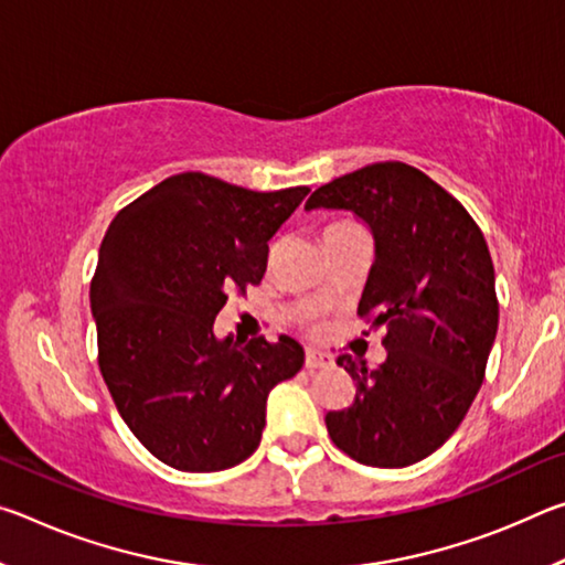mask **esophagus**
<instances>
[{"instance_id": "obj_1", "label": "esophagus", "mask_w": 565, "mask_h": 565, "mask_svg": "<svg viewBox=\"0 0 565 565\" xmlns=\"http://www.w3.org/2000/svg\"><path fill=\"white\" fill-rule=\"evenodd\" d=\"M333 366V356L317 349H306V369H329Z\"/></svg>"}]
</instances>
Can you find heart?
Returning <instances> with one entry per match:
<instances>
[{
	"label": "heart",
	"mask_w": 565,
	"mask_h": 565,
	"mask_svg": "<svg viewBox=\"0 0 565 565\" xmlns=\"http://www.w3.org/2000/svg\"><path fill=\"white\" fill-rule=\"evenodd\" d=\"M343 226H351L349 222H337V224H329L327 232H333V228H343Z\"/></svg>",
	"instance_id": "obj_1"
}]
</instances>
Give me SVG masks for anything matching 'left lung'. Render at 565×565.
Listing matches in <instances>:
<instances>
[{"label": "left lung", "instance_id": "obj_1", "mask_svg": "<svg viewBox=\"0 0 565 565\" xmlns=\"http://www.w3.org/2000/svg\"><path fill=\"white\" fill-rule=\"evenodd\" d=\"M311 209L351 212L374 236L359 313L386 329L388 351L376 371L339 356L356 396L327 414L331 441L363 466L424 461L473 404L499 331L481 228L434 179L401 161L333 179L309 196Z\"/></svg>", "mask_w": 565, "mask_h": 565}]
</instances>
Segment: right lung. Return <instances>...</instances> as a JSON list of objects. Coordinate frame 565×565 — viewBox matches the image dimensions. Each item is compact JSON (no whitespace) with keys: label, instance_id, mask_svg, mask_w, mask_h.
Here are the masks:
<instances>
[{"label":"right lung","instance_id":"1","mask_svg":"<svg viewBox=\"0 0 565 565\" xmlns=\"http://www.w3.org/2000/svg\"><path fill=\"white\" fill-rule=\"evenodd\" d=\"M309 186L252 191L186 171L114 216L89 301L99 369L131 434L186 473L224 471L262 441L266 398L299 374L303 347L218 339L232 289L264 279L269 242Z\"/></svg>","mask_w":565,"mask_h":565}]
</instances>
